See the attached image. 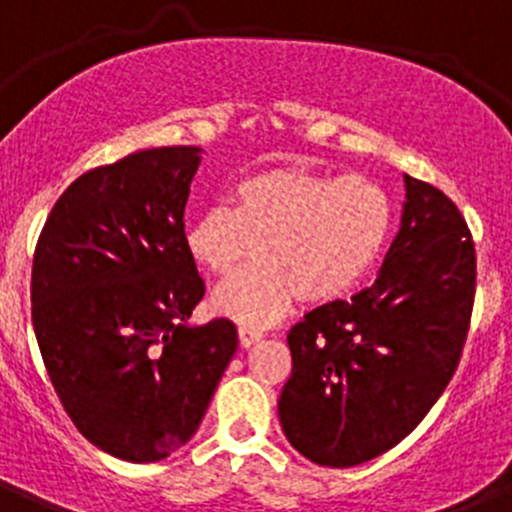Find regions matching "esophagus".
I'll return each mask as SVG.
<instances>
[{
	"label": "esophagus",
	"instance_id": "1",
	"mask_svg": "<svg viewBox=\"0 0 512 512\" xmlns=\"http://www.w3.org/2000/svg\"><path fill=\"white\" fill-rule=\"evenodd\" d=\"M261 336H264V330L256 328V325H246V323L238 325V341H241L243 348H248V346H253L256 341H261Z\"/></svg>",
	"mask_w": 512,
	"mask_h": 512
}]
</instances>
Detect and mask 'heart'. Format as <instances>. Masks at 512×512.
<instances>
[{
	"label": "heart",
	"mask_w": 512,
	"mask_h": 512,
	"mask_svg": "<svg viewBox=\"0 0 512 512\" xmlns=\"http://www.w3.org/2000/svg\"><path fill=\"white\" fill-rule=\"evenodd\" d=\"M392 230V200L366 176L269 169L233 187V207L210 205L184 228V246L207 274L228 277L212 307L246 325L274 323L297 297L330 302L359 287Z\"/></svg>",
	"instance_id": "obj_1"
}]
</instances>
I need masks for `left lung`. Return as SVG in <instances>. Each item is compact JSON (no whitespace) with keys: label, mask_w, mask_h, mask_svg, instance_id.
<instances>
[{"label":"left lung","mask_w":512,"mask_h":512,"mask_svg":"<svg viewBox=\"0 0 512 512\" xmlns=\"http://www.w3.org/2000/svg\"><path fill=\"white\" fill-rule=\"evenodd\" d=\"M474 284L477 256L459 207L405 174L400 233L377 282L289 330L292 377L279 397L287 441L336 469L397 446L454 377Z\"/></svg>","instance_id":"obj_1"}]
</instances>
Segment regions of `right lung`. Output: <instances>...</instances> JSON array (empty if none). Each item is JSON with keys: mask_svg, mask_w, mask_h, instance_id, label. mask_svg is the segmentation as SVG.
<instances>
[{"mask_svg": "<svg viewBox=\"0 0 512 512\" xmlns=\"http://www.w3.org/2000/svg\"><path fill=\"white\" fill-rule=\"evenodd\" d=\"M202 148L130 153L58 197L33 256V328L79 433L161 461L197 433L238 348L228 318L189 325L205 282L184 246Z\"/></svg>", "mask_w": 512, "mask_h": 512, "instance_id": "1", "label": "right lung"}]
</instances>
